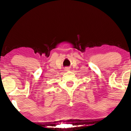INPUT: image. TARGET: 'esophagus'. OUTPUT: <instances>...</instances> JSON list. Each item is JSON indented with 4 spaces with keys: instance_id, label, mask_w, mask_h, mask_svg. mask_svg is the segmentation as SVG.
<instances>
[{
    "instance_id": "obj_1",
    "label": "esophagus",
    "mask_w": 131,
    "mask_h": 131,
    "mask_svg": "<svg viewBox=\"0 0 131 131\" xmlns=\"http://www.w3.org/2000/svg\"><path fill=\"white\" fill-rule=\"evenodd\" d=\"M65 70L66 71V72H68V71H69V70H70V69L68 68H66L65 69Z\"/></svg>"
}]
</instances>
